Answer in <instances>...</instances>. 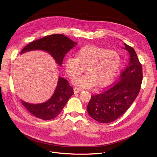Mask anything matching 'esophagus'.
Here are the masks:
<instances>
[{"mask_svg": "<svg viewBox=\"0 0 157 157\" xmlns=\"http://www.w3.org/2000/svg\"><path fill=\"white\" fill-rule=\"evenodd\" d=\"M73 90H74V93L75 94H77V93H79L80 91H81V90L80 88H77V87H75Z\"/></svg>", "mask_w": 157, "mask_h": 157, "instance_id": "34e87169", "label": "esophagus"}]
</instances>
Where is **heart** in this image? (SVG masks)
I'll return each mask as SVG.
<instances>
[{"label":"heart","instance_id":"heart-1","mask_svg":"<svg viewBox=\"0 0 157 157\" xmlns=\"http://www.w3.org/2000/svg\"><path fill=\"white\" fill-rule=\"evenodd\" d=\"M77 58L67 56L64 60V69L71 78L78 77L86 67L87 73L75 79V85L82 88L105 86L116 77L121 66V57L114 50L88 45L80 48Z\"/></svg>","mask_w":157,"mask_h":157}]
</instances>
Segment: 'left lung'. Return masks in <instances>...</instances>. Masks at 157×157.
I'll return each instance as SVG.
<instances>
[{"instance_id": "1", "label": "left lung", "mask_w": 157, "mask_h": 157, "mask_svg": "<svg viewBox=\"0 0 157 157\" xmlns=\"http://www.w3.org/2000/svg\"><path fill=\"white\" fill-rule=\"evenodd\" d=\"M124 45L130 58L120 80L110 88L91 96L87 106L89 115L101 123L112 122L121 116L136 99L141 87L142 65L134 48Z\"/></svg>"}]
</instances>
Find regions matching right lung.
Instances as JSON below:
<instances>
[{"label":"right lung","instance_id":"add662e5","mask_svg":"<svg viewBox=\"0 0 157 157\" xmlns=\"http://www.w3.org/2000/svg\"><path fill=\"white\" fill-rule=\"evenodd\" d=\"M77 44L63 34H52L30 43L21 52V55L31 51H44L52 56L59 66H62L65 55ZM73 94V88L69 85L67 80L58 77L56 88L49 99L40 104H31L21 100V103L36 117L50 120L59 115Z\"/></svg>","mask_w":157,"mask_h":157}]
</instances>
